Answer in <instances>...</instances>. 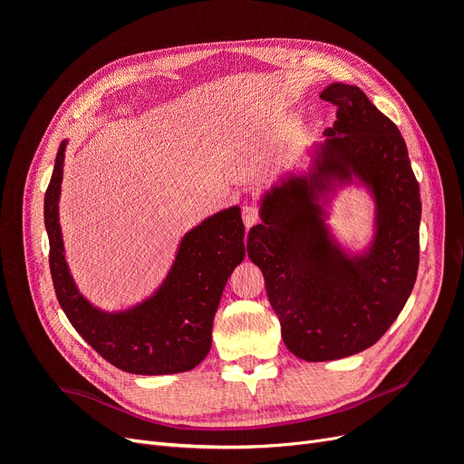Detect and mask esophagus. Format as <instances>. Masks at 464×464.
<instances>
[{
  "instance_id": "34e87169",
  "label": "esophagus",
  "mask_w": 464,
  "mask_h": 464,
  "mask_svg": "<svg viewBox=\"0 0 464 464\" xmlns=\"http://www.w3.org/2000/svg\"><path fill=\"white\" fill-rule=\"evenodd\" d=\"M242 218H244L246 228L249 230V228L254 227V224L259 220V213H257V208H256L254 205L244 203V205H242Z\"/></svg>"
}]
</instances>
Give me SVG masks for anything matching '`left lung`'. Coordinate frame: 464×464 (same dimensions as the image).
Listing matches in <instances>:
<instances>
[{
	"label": "left lung",
	"instance_id": "8db88e82",
	"mask_svg": "<svg viewBox=\"0 0 464 464\" xmlns=\"http://www.w3.org/2000/svg\"><path fill=\"white\" fill-rule=\"evenodd\" d=\"M336 106L304 170L286 172L259 199L247 256L266 286L294 356L329 362L373 346L399 317L418 273L420 188L397 125L354 85L319 94ZM356 185L374 205L372 237L344 246L328 218L338 191Z\"/></svg>",
	"mask_w": 464,
	"mask_h": 464
}]
</instances>
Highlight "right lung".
<instances>
[{
    "label": "right lung",
    "instance_id": "add662e5",
    "mask_svg": "<svg viewBox=\"0 0 464 464\" xmlns=\"http://www.w3.org/2000/svg\"><path fill=\"white\" fill-rule=\"evenodd\" d=\"M67 139L55 157L44 198L50 273L69 323L98 354L128 373L189 372L213 343V321L222 290L246 257L244 222L234 205L207 217L184 234L159 288L125 310L108 312L82 294L69 271L60 227V195Z\"/></svg>",
    "mask_w": 464,
    "mask_h": 464
}]
</instances>
